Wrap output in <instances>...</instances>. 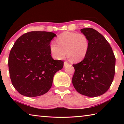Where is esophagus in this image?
<instances>
[{
    "label": "esophagus",
    "mask_w": 124,
    "mask_h": 124,
    "mask_svg": "<svg viewBox=\"0 0 124 124\" xmlns=\"http://www.w3.org/2000/svg\"><path fill=\"white\" fill-rule=\"evenodd\" d=\"M68 65H69V63L68 62H64V67H66L67 66H68Z\"/></svg>",
    "instance_id": "34e87169"
}]
</instances>
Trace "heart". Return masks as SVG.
I'll list each match as a JSON object with an SVG mask.
<instances>
[{"instance_id":"heart-1","label":"heart","mask_w":124,"mask_h":124,"mask_svg":"<svg viewBox=\"0 0 124 124\" xmlns=\"http://www.w3.org/2000/svg\"><path fill=\"white\" fill-rule=\"evenodd\" d=\"M56 42L57 45L51 43L50 50L52 57L57 60L63 59L66 52L73 62H80L84 59L89 50V39L83 33L66 31L58 35Z\"/></svg>"}]
</instances>
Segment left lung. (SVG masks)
<instances>
[{"instance_id":"8db88e82","label":"left lung","mask_w":124,"mask_h":124,"mask_svg":"<svg viewBox=\"0 0 124 124\" xmlns=\"http://www.w3.org/2000/svg\"><path fill=\"white\" fill-rule=\"evenodd\" d=\"M89 41L88 52L82 61L73 66L72 83L81 95L97 97L109 89L115 74V57L106 38L93 28L81 29Z\"/></svg>"}]
</instances>
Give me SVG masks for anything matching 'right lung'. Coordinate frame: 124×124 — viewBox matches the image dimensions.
Segmentation results:
<instances>
[{"mask_svg":"<svg viewBox=\"0 0 124 124\" xmlns=\"http://www.w3.org/2000/svg\"><path fill=\"white\" fill-rule=\"evenodd\" d=\"M56 35L33 31L18 38L10 51L8 65L12 85L20 94L33 97L51 88L54 76L63 67L61 60L51 56L50 44Z\"/></svg>","mask_w":124,"mask_h":124,"instance_id":"obj_1","label":"right lung"}]
</instances>
